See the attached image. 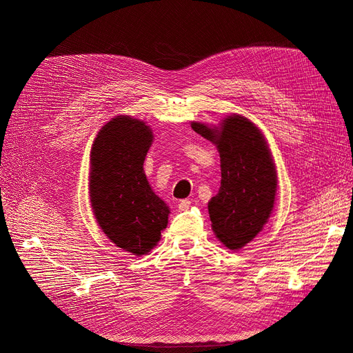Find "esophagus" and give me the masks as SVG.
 Here are the masks:
<instances>
[{
    "label": "esophagus",
    "instance_id": "esophagus-1",
    "mask_svg": "<svg viewBox=\"0 0 353 353\" xmlns=\"http://www.w3.org/2000/svg\"><path fill=\"white\" fill-rule=\"evenodd\" d=\"M190 205H191L190 200H187V199H185V200H181L179 205H178V209H179L181 212H185V210H188Z\"/></svg>",
    "mask_w": 353,
    "mask_h": 353
}]
</instances>
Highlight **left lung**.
<instances>
[{"instance_id":"1","label":"left lung","mask_w":353,"mask_h":353,"mask_svg":"<svg viewBox=\"0 0 353 353\" xmlns=\"http://www.w3.org/2000/svg\"><path fill=\"white\" fill-rule=\"evenodd\" d=\"M191 128L216 145L221 187L208 203L212 230L231 250L241 249L268 222L276 194V170L261 130L248 117L230 114L219 126Z\"/></svg>"}]
</instances>
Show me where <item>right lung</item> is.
Masks as SVG:
<instances>
[{
	"label": "right lung",
	"instance_id": "right-lung-1",
	"mask_svg": "<svg viewBox=\"0 0 353 353\" xmlns=\"http://www.w3.org/2000/svg\"><path fill=\"white\" fill-rule=\"evenodd\" d=\"M152 143L150 126L121 114L99 131L90 156L94 216L112 243L135 256L154 248L170 213L144 174L143 165Z\"/></svg>",
	"mask_w": 353,
	"mask_h": 353
}]
</instances>
